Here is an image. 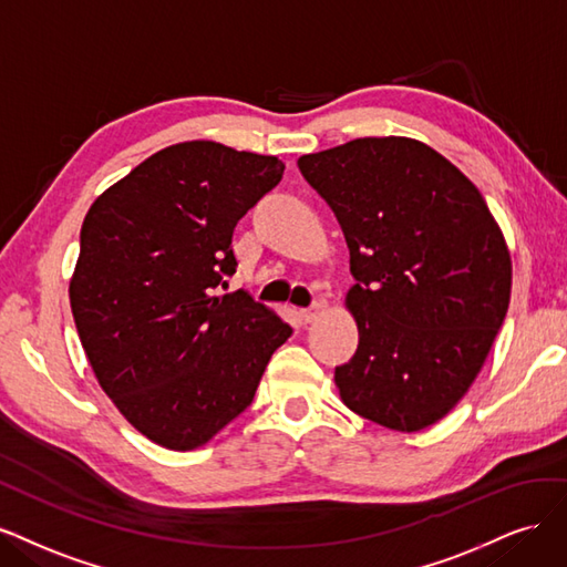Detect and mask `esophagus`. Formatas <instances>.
Segmentation results:
<instances>
[{
    "label": "esophagus",
    "instance_id": "obj_1",
    "mask_svg": "<svg viewBox=\"0 0 567 567\" xmlns=\"http://www.w3.org/2000/svg\"><path fill=\"white\" fill-rule=\"evenodd\" d=\"M320 310H322V303L316 301L310 308H303V310H301V320H303V322H313V320L320 316Z\"/></svg>",
    "mask_w": 567,
    "mask_h": 567
}]
</instances>
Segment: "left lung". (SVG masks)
I'll return each instance as SVG.
<instances>
[{"mask_svg": "<svg viewBox=\"0 0 567 567\" xmlns=\"http://www.w3.org/2000/svg\"><path fill=\"white\" fill-rule=\"evenodd\" d=\"M351 249L355 355L334 381L393 431L443 419L478 377L506 318L511 257L485 197L429 145L355 138L299 157Z\"/></svg>", "mask_w": 567, "mask_h": 567, "instance_id": "1", "label": "left lung"}]
</instances>
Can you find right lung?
<instances>
[{
    "label": "right lung",
    "mask_w": 567,
    "mask_h": 567,
    "mask_svg": "<svg viewBox=\"0 0 567 567\" xmlns=\"http://www.w3.org/2000/svg\"><path fill=\"white\" fill-rule=\"evenodd\" d=\"M272 155L214 141L155 153L91 205L70 308L101 389L153 443L205 445L245 412L291 327L228 287L237 221L280 184Z\"/></svg>",
    "instance_id": "add662e5"
}]
</instances>
